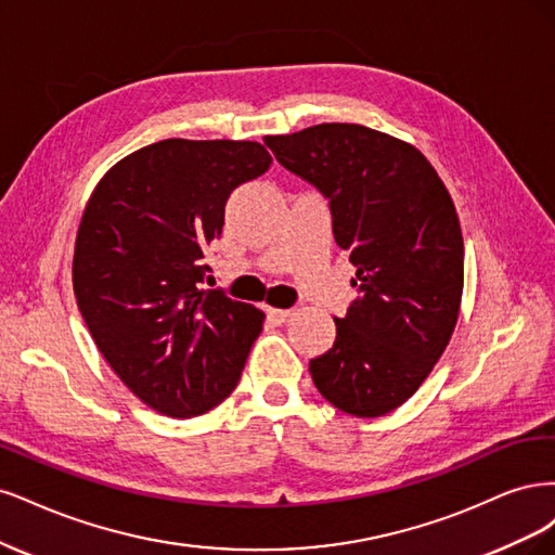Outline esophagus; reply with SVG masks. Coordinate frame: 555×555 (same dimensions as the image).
<instances>
[{"label":"esophagus","mask_w":555,"mask_h":555,"mask_svg":"<svg viewBox=\"0 0 555 555\" xmlns=\"http://www.w3.org/2000/svg\"><path fill=\"white\" fill-rule=\"evenodd\" d=\"M267 318H270V323H274V325H283V323H288V320L293 318V311L291 309H272V307H267Z\"/></svg>","instance_id":"obj_1"}]
</instances>
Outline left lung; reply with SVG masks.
<instances>
[{"label": "left lung", "mask_w": 555, "mask_h": 555, "mask_svg": "<svg viewBox=\"0 0 555 555\" xmlns=\"http://www.w3.org/2000/svg\"><path fill=\"white\" fill-rule=\"evenodd\" d=\"M264 145L327 195L334 240L357 267L360 299L334 318L336 341L309 362L311 378L348 415H387L420 389L456 327L463 235L452 195L415 145L362 124H315Z\"/></svg>", "instance_id": "1"}]
</instances>
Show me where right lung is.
Returning a JSON list of instances; mask_svg holds the SVG:
<instances>
[{
	"label": "right lung",
	"mask_w": 555,
	"mask_h": 555,
	"mask_svg": "<svg viewBox=\"0 0 555 555\" xmlns=\"http://www.w3.org/2000/svg\"><path fill=\"white\" fill-rule=\"evenodd\" d=\"M254 140L168 138L105 172L85 205L74 293L96 348L156 413L189 420L235 389L264 313L201 288L228 195L270 170Z\"/></svg>",
	"instance_id": "add662e5"
}]
</instances>
